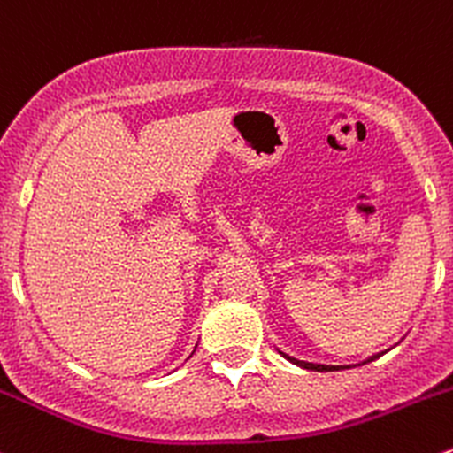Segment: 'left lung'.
Wrapping results in <instances>:
<instances>
[{
	"mask_svg": "<svg viewBox=\"0 0 453 453\" xmlns=\"http://www.w3.org/2000/svg\"><path fill=\"white\" fill-rule=\"evenodd\" d=\"M280 355L284 357L286 361H290V364L299 365V368H303V370H315V372H334V370H346V368H350V365H324V364H308V361H299V359H295V357L286 355V352H281V350H280ZM380 355H383V352H379V355H372V357H368V359H365L364 364H370V361L379 359Z\"/></svg>",
	"mask_w": 453,
	"mask_h": 453,
	"instance_id": "left-lung-1",
	"label": "left lung"
}]
</instances>
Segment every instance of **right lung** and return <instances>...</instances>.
Here are the masks:
<instances>
[{"label": "right lung", "instance_id": "add662e5", "mask_svg": "<svg viewBox=\"0 0 453 453\" xmlns=\"http://www.w3.org/2000/svg\"><path fill=\"white\" fill-rule=\"evenodd\" d=\"M194 352H196V350H194Z\"/></svg>", "mask_w": 453, "mask_h": 453}]
</instances>
